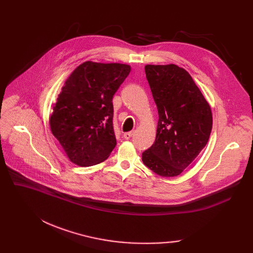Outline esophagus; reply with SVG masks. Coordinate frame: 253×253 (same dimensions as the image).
<instances>
[{
  "label": "esophagus",
  "mask_w": 253,
  "mask_h": 253,
  "mask_svg": "<svg viewBox=\"0 0 253 253\" xmlns=\"http://www.w3.org/2000/svg\"><path fill=\"white\" fill-rule=\"evenodd\" d=\"M132 136H133V131L126 132V133H124V138L125 139H130Z\"/></svg>",
  "instance_id": "34e87169"
}]
</instances>
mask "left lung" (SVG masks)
Listing matches in <instances>:
<instances>
[{
  "label": "left lung",
  "mask_w": 253,
  "mask_h": 253,
  "mask_svg": "<svg viewBox=\"0 0 253 253\" xmlns=\"http://www.w3.org/2000/svg\"><path fill=\"white\" fill-rule=\"evenodd\" d=\"M144 71L159 121L155 142L142 153V162L158 175L177 176L208 142L210 105L191 75L178 65L147 64Z\"/></svg>",
  "instance_id": "1"
}]
</instances>
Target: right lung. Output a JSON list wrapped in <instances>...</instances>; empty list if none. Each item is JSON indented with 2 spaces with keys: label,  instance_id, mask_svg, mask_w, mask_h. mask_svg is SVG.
Here are the masks:
<instances>
[{
  "label": "right lung",
  "instance_id": "right-lung-1",
  "mask_svg": "<svg viewBox=\"0 0 253 253\" xmlns=\"http://www.w3.org/2000/svg\"><path fill=\"white\" fill-rule=\"evenodd\" d=\"M130 71L129 64L85 61L66 80L49 125L72 163L88 167L111 155L117 143L112 100Z\"/></svg>",
  "mask_w": 253,
  "mask_h": 253
}]
</instances>
